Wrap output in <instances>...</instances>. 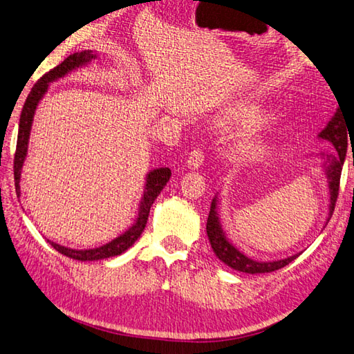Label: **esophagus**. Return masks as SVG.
<instances>
[{
    "instance_id": "1",
    "label": "esophagus",
    "mask_w": 354,
    "mask_h": 354,
    "mask_svg": "<svg viewBox=\"0 0 354 354\" xmlns=\"http://www.w3.org/2000/svg\"><path fill=\"white\" fill-rule=\"evenodd\" d=\"M205 161V151L202 147H194V149L188 153L187 164L190 169H199Z\"/></svg>"
}]
</instances>
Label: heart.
<instances>
[{
    "instance_id": "obj_1",
    "label": "heart",
    "mask_w": 354,
    "mask_h": 354,
    "mask_svg": "<svg viewBox=\"0 0 354 354\" xmlns=\"http://www.w3.org/2000/svg\"><path fill=\"white\" fill-rule=\"evenodd\" d=\"M245 127H257L261 123V113L257 109H244L234 116Z\"/></svg>"
}]
</instances>
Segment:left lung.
Here are the masks:
<instances>
[{
	"label": "left lung",
	"mask_w": 354,
	"mask_h": 354,
	"mask_svg": "<svg viewBox=\"0 0 354 354\" xmlns=\"http://www.w3.org/2000/svg\"><path fill=\"white\" fill-rule=\"evenodd\" d=\"M344 114L339 113V110L335 113V116L332 120L327 123V127L319 133V137L328 140L333 145V152L330 157H328V164L326 167V175L328 180V188H330V212H328V217H332L333 211H335V205L336 199H338L339 194V180H341V171H342V164L345 160V153H347V147L348 142L353 147V140L351 134L345 125L344 122ZM354 155V152H353ZM217 207V201L214 199L211 202V209H209V216L207 221V234L209 238L211 248L214 250L216 257L225 262L226 266H229L234 270L243 271V273H270V271H276L279 268H282L285 266H288L290 262H292L299 254H294V257H290L286 259L281 261H273V262H257L250 258L245 257L240 250H236L234 245L226 240V236L221 231L220 227V221L216 212Z\"/></svg>",
	"instance_id": "obj_1"
}]
</instances>
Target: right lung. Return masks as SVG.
<instances>
[{
	"label": "right lung",
	"mask_w": 354,
	"mask_h": 354,
	"mask_svg": "<svg viewBox=\"0 0 354 354\" xmlns=\"http://www.w3.org/2000/svg\"><path fill=\"white\" fill-rule=\"evenodd\" d=\"M95 54L92 51H81V53H73L71 54L68 59H64L59 66H55L54 69L46 72L44 77H40L37 83L32 86L31 92L28 93L26 104L22 106V113H21V119H19V131H18V142H16V152H15V160H13V174H15V187H16V193H21L19 190V180H21V169L24 160H26L27 155V146H28V137H30V129H31V122L32 116H35L36 106L39 101L42 100V96L45 95L48 83L51 81L60 78L66 75L69 71L78 68V66H83L88 62H92L95 59ZM171 176V171L167 167H161V169H155L152 170L149 175L146 178V187H145V194H143V201L142 205L138 208V217L136 220V223L131 226L128 231L118 236L116 240H113L111 243L101 245V248L96 249H88V250H75V249H69V248H63L60 244H55L53 241L48 243L53 245V248L60 252L62 254L72 259L77 261H97V259H105L110 257H116V254H120L129 249L133 245L137 238L142 235L143 229L146 226L147 217H149V211L153 201L157 199L161 190L169 183V179Z\"/></svg>",
	"instance_id": "obj_1"
}]
</instances>
